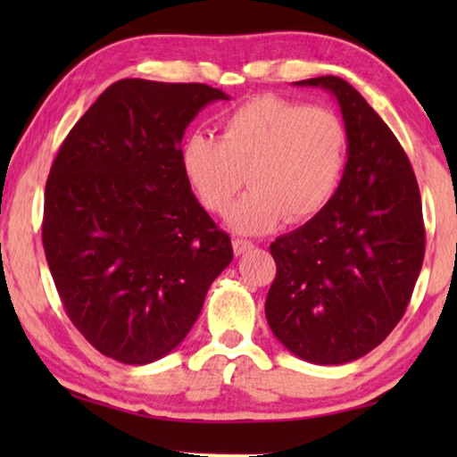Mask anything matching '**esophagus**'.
<instances>
[{
  "label": "esophagus",
  "instance_id": "obj_1",
  "mask_svg": "<svg viewBox=\"0 0 457 457\" xmlns=\"http://www.w3.org/2000/svg\"><path fill=\"white\" fill-rule=\"evenodd\" d=\"M231 245H234L236 256H242V253L250 252L252 247H253V244H252V242H247V239H234V242H231Z\"/></svg>",
  "mask_w": 457,
  "mask_h": 457
}]
</instances>
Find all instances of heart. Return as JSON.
<instances>
[{"mask_svg":"<svg viewBox=\"0 0 457 457\" xmlns=\"http://www.w3.org/2000/svg\"><path fill=\"white\" fill-rule=\"evenodd\" d=\"M345 159L337 112L278 96L247 100L221 119L218 138L193 133L181 149L183 173L207 212L226 213L244 181L252 185L228 215L239 234L312 218L335 195Z\"/></svg>","mask_w":457,"mask_h":457,"instance_id":"obj_1","label":"heart"}]
</instances>
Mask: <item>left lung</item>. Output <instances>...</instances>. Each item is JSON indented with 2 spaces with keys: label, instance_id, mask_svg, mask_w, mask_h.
<instances>
[{
  "label": "left lung",
  "instance_id": "obj_1",
  "mask_svg": "<svg viewBox=\"0 0 457 457\" xmlns=\"http://www.w3.org/2000/svg\"><path fill=\"white\" fill-rule=\"evenodd\" d=\"M337 98L346 165L335 195L304 226L276 237L266 298L274 337L312 365H345L397 327L425 253L421 197L395 135L349 82H294Z\"/></svg>",
  "mask_w": 457,
  "mask_h": 457
}]
</instances>
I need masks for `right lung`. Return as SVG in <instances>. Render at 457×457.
<instances>
[{"label":"right lung","instance_id":"obj_1","mask_svg":"<svg viewBox=\"0 0 457 457\" xmlns=\"http://www.w3.org/2000/svg\"><path fill=\"white\" fill-rule=\"evenodd\" d=\"M226 92L125 79L108 87L62 143L44 195L42 242L68 316L125 365L183 343L231 239L193 195L185 129Z\"/></svg>","mask_w":457,"mask_h":457}]
</instances>
